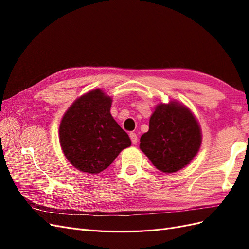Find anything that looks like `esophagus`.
Returning a JSON list of instances; mask_svg holds the SVG:
<instances>
[{
    "mask_svg": "<svg viewBox=\"0 0 249 249\" xmlns=\"http://www.w3.org/2000/svg\"><path fill=\"white\" fill-rule=\"evenodd\" d=\"M130 138H131V140H132V143H133V144H137V142H138V137H137L136 133L131 132V133H130Z\"/></svg>",
    "mask_w": 249,
    "mask_h": 249,
    "instance_id": "34e87169",
    "label": "esophagus"
}]
</instances>
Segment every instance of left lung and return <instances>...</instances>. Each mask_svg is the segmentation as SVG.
Wrapping results in <instances>:
<instances>
[{"label":"left lung","mask_w":249,"mask_h":249,"mask_svg":"<svg viewBox=\"0 0 249 249\" xmlns=\"http://www.w3.org/2000/svg\"><path fill=\"white\" fill-rule=\"evenodd\" d=\"M201 141L200 125L191 110L178 101H170L155 108L139 147L157 169L173 173L193 160Z\"/></svg>","instance_id":"obj_1"}]
</instances>
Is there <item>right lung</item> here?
I'll return each mask as SVG.
<instances>
[{"mask_svg": "<svg viewBox=\"0 0 249 249\" xmlns=\"http://www.w3.org/2000/svg\"><path fill=\"white\" fill-rule=\"evenodd\" d=\"M112 99L102 89L90 90L67 109L60 122L59 141L69 162L95 175L106 169L131 139L112 117Z\"/></svg>", "mask_w": 249, "mask_h": 249, "instance_id": "1", "label": "right lung"}]
</instances>
